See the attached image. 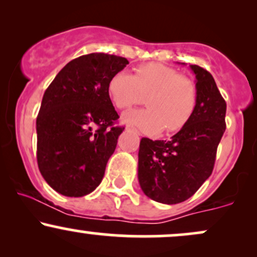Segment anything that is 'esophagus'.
I'll use <instances>...</instances> for the list:
<instances>
[{"label":"esophagus","instance_id":"34e87169","mask_svg":"<svg viewBox=\"0 0 257 257\" xmlns=\"http://www.w3.org/2000/svg\"><path fill=\"white\" fill-rule=\"evenodd\" d=\"M126 131H133V132H135V129L133 128V126H131V125H128L126 126Z\"/></svg>","mask_w":257,"mask_h":257}]
</instances>
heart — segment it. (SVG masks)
I'll return each mask as SVG.
<instances>
[{"label":"heart","instance_id":"1","mask_svg":"<svg viewBox=\"0 0 257 257\" xmlns=\"http://www.w3.org/2000/svg\"><path fill=\"white\" fill-rule=\"evenodd\" d=\"M107 91L118 108L140 104L146 96L147 108L126 112L123 120L149 134L163 128L166 133L180 131L190 120L197 104V87L192 79L158 63L140 65L134 75L117 72L108 82Z\"/></svg>","mask_w":257,"mask_h":257}]
</instances>
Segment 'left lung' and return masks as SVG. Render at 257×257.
Listing matches in <instances>:
<instances>
[{"label":"left lung","instance_id":"obj_1","mask_svg":"<svg viewBox=\"0 0 257 257\" xmlns=\"http://www.w3.org/2000/svg\"><path fill=\"white\" fill-rule=\"evenodd\" d=\"M190 66L197 79V104L190 120L170 140L143 138L139 149L141 190L163 204L185 202L211 175L226 129V101L213 76L198 65Z\"/></svg>","mask_w":257,"mask_h":257}]
</instances>
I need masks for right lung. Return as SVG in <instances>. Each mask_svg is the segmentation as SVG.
<instances>
[{"label": "right lung", "mask_w": 257, "mask_h": 257, "mask_svg": "<svg viewBox=\"0 0 257 257\" xmlns=\"http://www.w3.org/2000/svg\"><path fill=\"white\" fill-rule=\"evenodd\" d=\"M125 58L91 53L66 64L44 91L36 120L38 169L53 190L83 197L104 178L123 126L107 91Z\"/></svg>", "instance_id": "obj_1"}]
</instances>
